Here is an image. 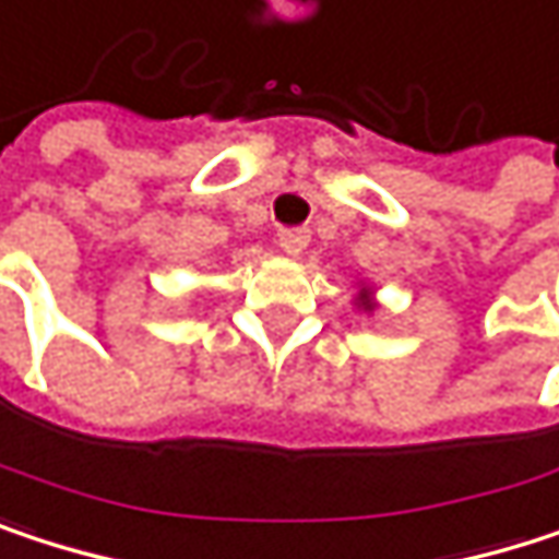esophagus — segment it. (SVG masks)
Listing matches in <instances>:
<instances>
[{
  "instance_id": "obj_1",
  "label": "esophagus",
  "mask_w": 559,
  "mask_h": 559,
  "mask_svg": "<svg viewBox=\"0 0 559 559\" xmlns=\"http://www.w3.org/2000/svg\"><path fill=\"white\" fill-rule=\"evenodd\" d=\"M307 242H310V233L307 229H281L278 233V246L284 255H300L304 249H307Z\"/></svg>"
}]
</instances>
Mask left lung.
<instances>
[{"instance_id": "8db88e82", "label": "left lung", "mask_w": 559, "mask_h": 559, "mask_svg": "<svg viewBox=\"0 0 559 559\" xmlns=\"http://www.w3.org/2000/svg\"><path fill=\"white\" fill-rule=\"evenodd\" d=\"M353 304H356V310H362V313H376V290L366 284V281H359V290H356V297H353Z\"/></svg>"}]
</instances>
